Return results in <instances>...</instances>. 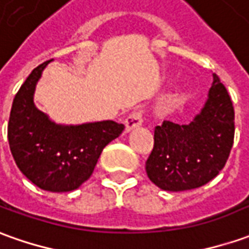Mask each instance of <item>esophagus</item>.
Returning <instances> with one entry per match:
<instances>
[{
  "instance_id": "esophagus-1",
  "label": "esophagus",
  "mask_w": 249,
  "mask_h": 249,
  "mask_svg": "<svg viewBox=\"0 0 249 249\" xmlns=\"http://www.w3.org/2000/svg\"><path fill=\"white\" fill-rule=\"evenodd\" d=\"M143 123V110H140V109H136V110H133L126 117L125 120V129L126 131H132V129H135V128H139L140 125Z\"/></svg>"
}]
</instances>
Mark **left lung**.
Masks as SVG:
<instances>
[{"mask_svg": "<svg viewBox=\"0 0 249 249\" xmlns=\"http://www.w3.org/2000/svg\"><path fill=\"white\" fill-rule=\"evenodd\" d=\"M234 140V107L214 75L209 99L187 125L163 121L154 129L146 160L148 178L163 191H188L211 181L224 169Z\"/></svg>", "mask_w": 249, "mask_h": 249, "instance_id": "obj_1", "label": "left lung"}]
</instances>
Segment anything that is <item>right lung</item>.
Instances as JSON below:
<instances>
[{
	"label": "right lung",
	"instance_id": "1",
	"mask_svg": "<svg viewBox=\"0 0 249 249\" xmlns=\"http://www.w3.org/2000/svg\"><path fill=\"white\" fill-rule=\"evenodd\" d=\"M47 64L35 68L15 96L8 140L13 160L30 181L50 192H69L89 180L103 148L125 126L114 121L75 126L52 123L34 105L35 84Z\"/></svg>",
	"mask_w": 249,
	"mask_h": 249
}]
</instances>
